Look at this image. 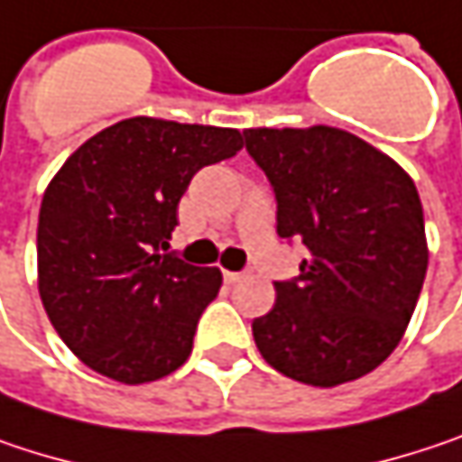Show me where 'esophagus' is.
<instances>
[{
  "label": "esophagus",
  "instance_id": "34e87169",
  "mask_svg": "<svg viewBox=\"0 0 462 462\" xmlns=\"http://www.w3.org/2000/svg\"><path fill=\"white\" fill-rule=\"evenodd\" d=\"M225 282H227V285H232V282H240V280H243V277H245V273H230V270H225Z\"/></svg>",
  "mask_w": 462,
  "mask_h": 462
}]
</instances>
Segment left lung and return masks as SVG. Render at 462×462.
Returning <instances> with one entry per match:
<instances>
[{"label": "left lung", "instance_id": "1", "mask_svg": "<svg viewBox=\"0 0 462 462\" xmlns=\"http://www.w3.org/2000/svg\"><path fill=\"white\" fill-rule=\"evenodd\" d=\"M245 150L277 198V235L307 248L296 280L254 319L277 373L338 386L397 349L429 267L412 177L378 147L336 126L245 129Z\"/></svg>", "mask_w": 462, "mask_h": 462}]
</instances>
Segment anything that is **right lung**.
I'll use <instances>...</instances> for the list:
<instances>
[{
    "mask_svg": "<svg viewBox=\"0 0 462 462\" xmlns=\"http://www.w3.org/2000/svg\"><path fill=\"white\" fill-rule=\"evenodd\" d=\"M240 147L237 129L134 116L89 137L52 177L36 230L39 296L87 367L140 386L188 362L222 273L161 248L195 171Z\"/></svg>",
    "mask_w": 462,
    "mask_h": 462,
    "instance_id": "add662e5",
    "label": "right lung"
}]
</instances>
